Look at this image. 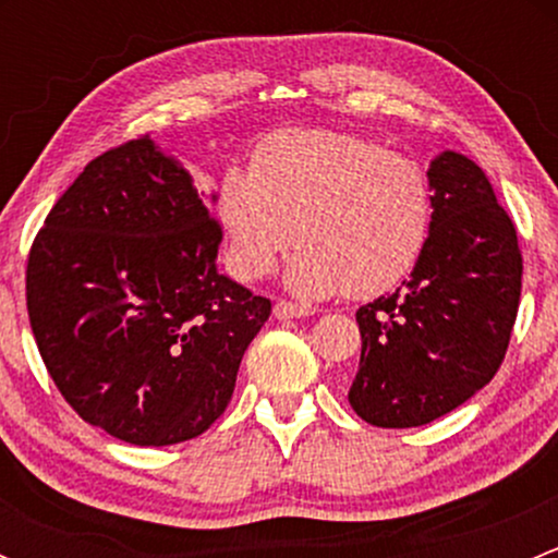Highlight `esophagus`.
Segmentation results:
<instances>
[{"label":"esophagus","instance_id":"1","mask_svg":"<svg viewBox=\"0 0 558 558\" xmlns=\"http://www.w3.org/2000/svg\"><path fill=\"white\" fill-rule=\"evenodd\" d=\"M272 315L278 320H289V318H305V315H311V307H302V305H294V302H275L272 307Z\"/></svg>","mask_w":558,"mask_h":558}]
</instances>
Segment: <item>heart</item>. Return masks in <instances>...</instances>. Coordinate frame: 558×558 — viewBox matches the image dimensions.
<instances>
[{
  "label": "heart",
  "instance_id": "b5f03b06",
  "mask_svg": "<svg viewBox=\"0 0 558 558\" xmlns=\"http://www.w3.org/2000/svg\"><path fill=\"white\" fill-rule=\"evenodd\" d=\"M218 218L238 278H267L294 240L286 283L296 296H375L424 256L435 194L418 161L373 140L283 129L258 145L251 170L223 172Z\"/></svg>",
  "mask_w": 558,
  "mask_h": 558
}]
</instances>
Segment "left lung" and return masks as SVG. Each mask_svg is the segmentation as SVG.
Segmentation results:
<instances>
[{
	"label": "left lung",
	"mask_w": 558,
	"mask_h": 558,
	"mask_svg": "<svg viewBox=\"0 0 558 558\" xmlns=\"http://www.w3.org/2000/svg\"><path fill=\"white\" fill-rule=\"evenodd\" d=\"M435 221L397 294L359 307L362 359L348 402L384 429L424 426L497 375L521 296L515 227L486 172L456 150L429 165Z\"/></svg>",
	"instance_id": "left-lung-1"
}]
</instances>
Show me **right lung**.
Here are the masks:
<instances>
[{
  "label": "right lung",
  "mask_w": 558,
  "mask_h": 558,
  "mask_svg": "<svg viewBox=\"0 0 558 558\" xmlns=\"http://www.w3.org/2000/svg\"><path fill=\"white\" fill-rule=\"evenodd\" d=\"M216 199L145 134L86 165L29 251L26 307L50 378L132 446L202 435L272 311L218 272Z\"/></svg>",
  "instance_id": "1"
}]
</instances>
